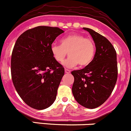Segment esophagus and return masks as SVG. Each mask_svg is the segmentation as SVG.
Segmentation results:
<instances>
[{"mask_svg":"<svg viewBox=\"0 0 131 131\" xmlns=\"http://www.w3.org/2000/svg\"><path fill=\"white\" fill-rule=\"evenodd\" d=\"M65 72L66 74H69L70 72H71V71L69 69H65Z\"/></svg>","mask_w":131,"mask_h":131,"instance_id":"obj_1","label":"esophagus"}]
</instances>
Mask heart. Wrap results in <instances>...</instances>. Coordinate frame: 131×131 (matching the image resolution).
<instances>
[{
  "instance_id": "heart-1",
  "label": "heart",
  "mask_w": 131,
  "mask_h": 131,
  "mask_svg": "<svg viewBox=\"0 0 131 131\" xmlns=\"http://www.w3.org/2000/svg\"><path fill=\"white\" fill-rule=\"evenodd\" d=\"M61 45H53L51 47L53 57L58 62H62L68 52L69 57L64 65L68 67L89 65L94 59L95 45L90 38H86L79 34H73L64 37L60 41Z\"/></svg>"
}]
</instances>
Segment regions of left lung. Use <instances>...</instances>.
I'll return each mask as SVG.
<instances>
[{
  "instance_id": "left-lung-1",
  "label": "left lung",
  "mask_w": 131,
  "mask_h": 131,
  "mask_svg": "<svg viewBox=\"0 0 131 131\" xmlns=\"http://www.w3.org/2000/svg\"><path fill=\"white\" fill-rule=\"evenodd\" d=\"M83 29L91 35L96 50L89 65L71 72L74 78L72 92L79 104L94 109L108 99L115 87L118 76L116 53L105 37L90 28Z\"/></svg>"
}]
</instances>
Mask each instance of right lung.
Returning a JSON list of instances; mask_svg holds the SVG:
<instances>
[{
	"label": "right lung",
	"instance_id": "add662e5",
	"mask_svg": "<svg viewBox=\"0 0 131 131\" xmlns=\"http://www.w3.org/2000/svg\"><path fill=\"white\" fill-rule=\"evenodd\" d=\"M64 32L58 27H34L20 35L13 48V83L22 100L34 109H46L56 99L64 68L54 59L51 47Z\"/></svg>",
	"mask_w": 131,
	"mask_h": 131
}]
</instances>
